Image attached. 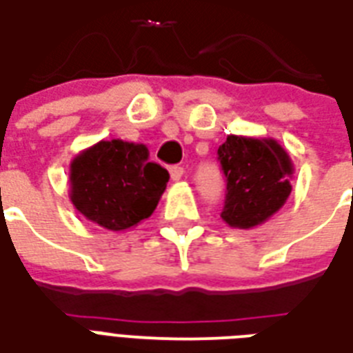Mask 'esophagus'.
<instances>
[{
	"label": "esophagus",
	"mask_w": 353,
	"mask_h": 353,
	"mask_svg": "<svg viewBox=\"0 0 353 353\" xmlns=\"http://www.w3.org/2000/svg\"><path fill=\"white\" fill-rule=\"evenodd\" d=\"M169 174H171V179L173 180H180L182 179V174H184V167L171 165L169 167Z\"/></svg>",
	"instance_id": "obj_1"
}]
</instances>
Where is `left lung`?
<instances>
[{
	"mask_svg": "<svg viewBox=\"0 0 353 353\" xmlns=\"http://www.w3.org/2000/svg\"><path fill=\"white\" fill-rule=\"evenodd\" d=\"M225 176L221 217L230 227L249 229L266 221L288 199L290 158L274 139L229 136L217 148Z\"/></svg>",
	"mask_w": 353,
	"mask_h": 353,
	"instance_id": "obj_1",
	"label": "left lung"
}]
</instances>
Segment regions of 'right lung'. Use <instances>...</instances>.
Segmentation results:
<instances>
[{"mask_svg":"<svg viewBox=\"0 0 353 353\" xmlns=\"http://www.w3.org/2000/svg\"><path fill=\"white\" fill-rule=\"evenodd\" d=\"M169 182L165 167L148 160L145 145L100 141L70 165L74 206L110 230H124L154 212Z\"/></svg>","mask_w":353,"mask_h":353,"instance_id":"right-lung-1","label":"right lung"}]
</instances>
